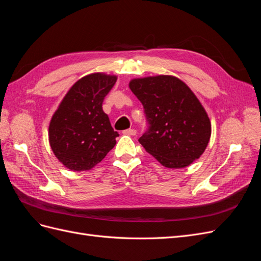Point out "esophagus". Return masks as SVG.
<instances>
[{"mask_svg":"<svg viewBox=\"0 0 261 261\" xmlns=\"http://www.w3.org/2000/svg\"><path fill=\"white\" fill-rule=\"evenodd\" d=\"M125 135H130V136H135L136 134H137V130L136 129H134V128H129V129H125L124 132H123Z\"/></svg>","mask_w":261,"mask_h":261,"instance_id":"esophagus-1","label":"esophagus"}]
</instances>
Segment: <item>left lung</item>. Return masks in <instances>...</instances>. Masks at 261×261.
Masks as SVG:
<instances>
[{
	"label": "left lung",
	"mask_w": 261,
	"mask_h": 261,
	"mask_svg": "<svg viewBox=\"0 0 261 261\" xmlns=\"http://www.w3.org/2000/svg\"><path fill=\"white\" fill-rule=\"evenodd\" d=\"M129 88L144 107L147 130L138 141L167 168H185L202 154L209 117L193 91L173 76L133 80Z\"/></svg>",
	"instance_id": "8db88e82"
}]
</instances>
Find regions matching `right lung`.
I'll return each instance as SVG.
<instances>
[{
  "mask_svg": "<svg viewBox=\"0 0 261 261\" xmlns=\"http://www.w3.org/2000/svg\"><path fill=\"white\" fill-rule=\"evenodd\" d=\"M116 76L91 74L73 85L52 116L49 140L55 156L72 171L90 170L108 154L118 133L102 110Z\"/></svg>",
  "mask_w": 261,
  "mask_h": 261,
  "instance_id": "right-lung-1",
  "label": "right lung"
}]
</instances>
